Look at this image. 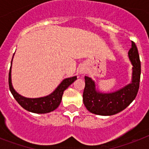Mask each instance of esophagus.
I'll list each match as a JSON object with an SVG mask.
<instances>
[{"label":"esophagus","mask_w":149,"mask_h":149,"mask_svg":"<svg viewBox=\"0 0 149 149\" xmlns=\"http://www.w3.org/2000/svg\"><path fill=\"white\" fill-rule=\"evenodd\" d=\"M86 69L84 67V66H81L80 69H79V73H81V74H84V73H86Z\"/></svg>","instance_id":"esophagus-1"}]
</instances>
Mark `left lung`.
Segmentation results:
<instances>
[{
	"label": "left lung",
	"instance_id": "left-lung-1",
	"mask_svg": "<svg viewBox=\"0 0 149 149\" xmlns=\"http://www.w3.org/2000/svg\"><path fill=\"white\" fill-rule=\"evenodd\" d=\"M128 58L133 65L132 82L115 92L104 93L97 91L96 90L95 82L91 77H85L83 100L90 112L97 115H113L125 110L135 99L139 89L141 62L134 42H132Z\"/></svg>",
	"mask_w": 149,
	"mask_h": 149
}]
</instances>
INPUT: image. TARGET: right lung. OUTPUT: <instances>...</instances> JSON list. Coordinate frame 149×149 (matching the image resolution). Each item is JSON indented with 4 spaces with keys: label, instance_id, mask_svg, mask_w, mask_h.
Returning a JSON list of instances; mask_svg holds the SVG:
<instances>
[{
    "label": "right lung",
    "instance_id": "add662e5",
    "mask_svg": "<svg viewBox=\"0 0 149 149\" xmlns=\"http://www.w3.org/2000/svg\"><path fill=\"white\" fill-rule=\"evenodd\" d=\"M11 63H12V61H11ZM77 79V77H72L63 79L52 93L43 97H24L23 96L20 95L19 93H17L15 91V89L13 88L12 84H11V66H10V71H9V77H8V84H9L10 91L12 93L13 97L23 108L32 113H46L53 111L59 106L62 97H63V92Z\"/></svg>",
    "mask_w": 149,
    "mask_h": 149
}]
</instances>
